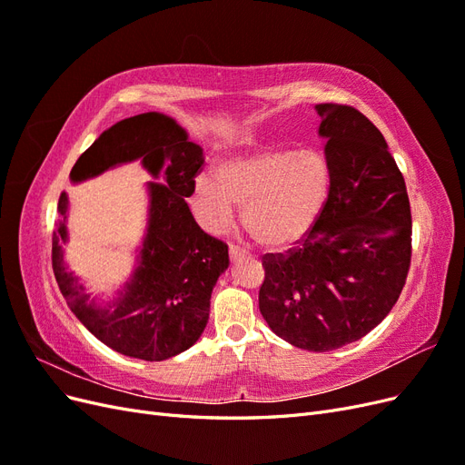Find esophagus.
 Listing matches in <instances>:
<instances>
[{
    "label": "esophagus",
    "mask_w": 465,
    "mask_h": 465,
    "mask_svg": "<svg viewBox=\"0 0 465 465\" xmlns=\"http://www.w3.org/2000/svg\"><path fill=\"white\" fill-rule=\"evenodd\" d=\"M229 256H231V262H238V260L246 258V252L242 248H238V246H231L229 248Z\"/></svg>",
    "instance_id": "34e87169"
}]
</instances>
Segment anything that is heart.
I'll list each match as a JSON object with an SVG mask.
<instances>
[{"label":"heart","mask_w":465,"mask_h":465,"mask_svg":"<svg viewBox=\"0 0 465 465\" xmlns=\"http://www.w3.org/2000/svg\"><path fill=\"white\" fill-rule=\"evenodd\" d=\"M330 164L320 151L263 149L224 161L217 180L195 178L192 213L209 234H224L242 209V223L265 248H289L311 232L330 195Z\"/></svg>","instance_id":"b5f03b06"}]
</instances>
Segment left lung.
Wrapping results in <instances>:
<instances>
[{
  "instance_id": "1",
  "label": "left lung",
  "mask_w": 465,
  "mask_h": 465,
  "mask_svg": "<svg viewBox=\"0 0 465 465\" xmlns=\"http://www.w3.org/2000/svg\"><path fill=\"white\" fill-rule=\"evenodd\" d=\"M330 195L285 254L263 256L260 312L291 345L326 353L374 330L411 262V209L384 135L353 106L316 104Z\"/></svg>"
}]
</instances>
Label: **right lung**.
Returning <instances> with one entry per match:
<instances>
[{"mask_svg":"<svg viewBox=\"0 0 465 465\" xmlns=\"http://www.w3.org/2000/svg\"><path fill=\"white\" fill-rule=\"evenodd\" d=\"M139 161L147 182V227L135 270L118 294L96 302L64 258L69 241V198L58 202L52 236V267L72 312L98 341L125 357L164 361L190 349L209 320L211 292L229 267V246L205 234L184 198L202 171L203 149L161 112H145L112 125L74 164V184L108 168Z\"/></svg>","mask_w":465,"mask_h":465,"instance_id":"right-lung-1","label":"right lung"}]
</instances>
